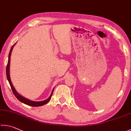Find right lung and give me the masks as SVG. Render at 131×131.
I'll list each match as a JSON object with an SVG mask.
<instances>
[{
  "label": "right lung",
  "instance_id": "right-lung-1",
  "mask_svg": "<svg viewBox=\"0 0 131 131\" xmlns=\"http://www.w3.org/2000/svg\"><path fill=\"white\" fill-rule=\"evenodd\" d=\"M15 44H16V43H15L14 45L12 46V47L11 48V50H10V51H9V53L8 55V63H7V67H6L7 78V80H8V82L9 83V84H10L12 92H13L14 95L16 96V97L18 99L20 102H21V103H24V104H25L26 105L32 106V107H40V106H42L44 104H47V103L50 102V100H51L52 95V93H53V90H54V88L52 90V92H51V94L50 96L47 99L43 100V101H41V102H34V101H32V100H29V99H28L25 98L24 97H23V96H22L21 95H20L19 93L16 91L15 88H14L13 84H12L11 80V78H10V75H9V66H10V58H11V52H12V49H13L15 45Z\"/></svg>",
  "mask_w": 131,
  "mask_h": 131
}]
</instances>
